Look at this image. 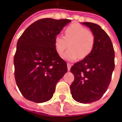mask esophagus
<instances>
[{
	"instance_id": "1",
	"label": "esophagus",
	"mask_w": 122,
	"mask_h": 122,
	"mask_svg": "<svg viewBox=\"0 0 122 122\" xmlns=\"http://www.w3.org/2000/svg\"><path fill=\"white\" fill-rule=\"evenodd\" d=\"M72 66V64L71 63H67V69H68V71H70L71 70V68Z\"/></svg>"
}]
</instances>
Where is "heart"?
Segmentation results:
<instances>
[{
  "label": "heart",
  "mask_w": 122,
  "mask_h": 122,
  "mask_svg": "<svg viewBox=\"0 0 122 122\" xmlns=\"http://www.w3.org/2000/svg\"><path fill=\"white\" fill-rule=\"evenodd\" d=\"M63 57L69 61L84 59L90 56L95 45V36L82 25L74 23L65 30V36L56 35L54 39L55 48L59 56H62L69 47Z\"/></svg>",
  "instance_id": "1"
}]
</instances>
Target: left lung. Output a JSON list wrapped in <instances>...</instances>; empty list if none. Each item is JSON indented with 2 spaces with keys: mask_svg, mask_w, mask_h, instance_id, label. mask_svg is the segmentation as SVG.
I'll list each match as a JSON object with an SVG mask.
<instances>
[{
  "mask_svg": "<svg viewBox=\"0 0 122 122\" xmlns=\"http://www.w3.org/2000/svg\"><path fill=\"white\" fill-rule=\"evenodd\" d=\"M82 24L94 35V48L90 56L71 67L74 80L70 88L76 101L86 104L99 100L107 90L114 69V50L110 37L99 25Z\"/></svg>",
  "mask_w": 122,
  "mask_h": 122,
  "instance_id": "left-lung-1",
  "label": "left lung"
}]
</instances>
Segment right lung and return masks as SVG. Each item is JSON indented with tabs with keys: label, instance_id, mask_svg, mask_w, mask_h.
Masks as SVG:
<instances>
[{
	"label": "right lung",
	"instance_id": "add662e5",
	"mask_svg": "<svg viewBox=\"0 0 122 122\" xmlns=\"http://www.w3.org/2000/svg\"><path fill=\"white\" fill-rule=\"evenodd\" d=\"M71 20L44 18L29 26L17 43L15 79L25 99L40 103L50 100L57 83L67 72L57 53L54 39Z\"/></svg>",
	"mask_w": 122,
	"mask_h": 122
}]
</instances>
